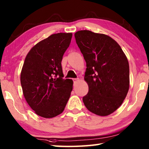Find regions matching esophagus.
<instances>
[{
    "instance_id": "esophagus-1",
    "label": "esophagus",
    "mask_w": 149,
    "mask_h": 149,
    "mask_svg": "<svg viewBox=\"0 0 149 149\" xmlns=\"http://www.w3.org/2000/svg\"><path fill=\"white\" fill-rule=\"evenodd\" d=\"M79 80V78H74V79H73V81H74V82H76L77 81Z\"/></svg>"
}]
</instances>
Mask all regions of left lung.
Returning <instances> with one entry per match:
<instances>
[{
    "label": "left lung",
    "mask_w": 149,
    "mask_h": 149,
    "mask_svg": "<svg viewBox=\"0 0 149 149\" xmlns=\"http://www.w3.org/2000/svg\"><path fill=\"white\" fill-rule=\"evenodd\" d=\"M87 68L84 79L89 92L83 97L85 107L106 116L122 104L130 87V66L118 42L104 34L81 30L75 33Z\"/></svg>",
    "instance_id": "obj_1"
}]
</instances>
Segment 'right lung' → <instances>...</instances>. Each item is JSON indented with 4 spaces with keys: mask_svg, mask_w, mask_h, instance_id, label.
<instances>
[{
    "mask_svg": "<svg viewBox=\"0 0 149 149\" xmlns=\"http://www.w3.org/2000/svg\"><path fill=\"white\" fill-rule=\"evenodd\" d=\"M72 37V33L51 35L35 45L25 59L20 75L24 97L41 117L61 114L71 95L73 81L63 78L61 62Z\"/></svg>",
    "mask_w": 149,
    "mask_h": 149,
    "instance_id": "right-lung-1",
    "label": "right lung"
}]
</instances>
